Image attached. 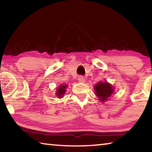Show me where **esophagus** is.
<instances>
[{"label":"esophagus","instance_id":"34e87169","mask_svg":"<svg viewBox=\"0 0 152 152\" xmlns=\"http://www.w3.org/2000/svg\"><path fill=\"white\" fill-rule=\"evenodd\" d=\"M78 82H84V81H85V80H84V77L82 76H80L78 77Z\"/></svg>","mask_w":152,"mask_h":152}]
</instances>
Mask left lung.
<instances>
[{"instance_id": "left-lung-1", "label": "left lung", "mask_w": 152, "mask_h": 152, "mask_svg": "<svg viewBox=\"0 0 152 152\" xmlns=\"http://www.w3.org/2000/svg\"><path fill=\"white\" fill-rule=\"evenodd\" d=\"M94 90L96 91V94L102 102L107 101L108 97H109L113 92V87L107 82L98 83L94 86Z\"/></svg>"}]
</instances>
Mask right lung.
Wrapping results in <instances>:
<instances>
[{
  "label": "right lung",
  "mask_w": 152,
  "mask_h": 152,
  "mask_svg": "<svg viewBox=\"0 0 152 152\" xmlns=\"http://www.w3.org/2000/svg\"><path fill=\"white\" fill-rule=\"evenodd\" d=\"M66 87H67L66 85H61L60 87H59V88L57 89L58 91H57V93H56V94H57L58 98L62 97L63 95L65 94Z\"/></svg>",
  "instance_id": "add662e5"
}]
</instances>
